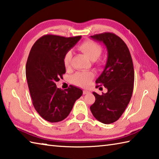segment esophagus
<instances>
[{
	"label": "esophagus",
	"mask_w": 159,
	"mask_h": 159,
	"mask_svg": "<svg viewBox=\"0 0 159 159\" xmlns=\"http://www.w3.org/2000/svg\"><path fill=\"white\" fill-rule=\"evenodd\" d=\"M83 94H88V93H89V91H88V90H83Z\"/></svg>",
	"instance_id": "1"
}]
</instances>
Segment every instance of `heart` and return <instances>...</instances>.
Here are the masks:
<instances>
[{
	"instance_id": "1",
	"label": "heart",
	"mask_w": 159,
	"mask_h": 159,
	"mask_svg": "<svg viewBox=\"0 0 159 159\" xmlns=\"http://www.w3.org/2000/svg\"><path fill=\"white\" fill-rule=\"evenodd\" d=\"M78 49L84 53L88 58L92 61H95L99 58L102 53V48L99 44H98L92 40H86L80 44L77 47ZM72 58L71 51H69L66 52L63 57V64L66 68L70 67ZM100 64V62H98ZM94 78V74L91 71H79L74 74L71 77V81L74 84L85 88L87 87L92 81Z\"/></svg>"
}]
</instances>
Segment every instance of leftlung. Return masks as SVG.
I'll return each instance as SVG.
<instances>
[{
  "instance_id": "8db88e82",
  "label": "left lung",
  "mask_w": 159,
  "mask_h": 159,
  "mask_svg": "<svg viewBox=\"0 0 159 159\" xmlns=\"http://www.w3.org/2000/svg\"><path fill=\"white\" fill-rule=\"evenodd\" d=\"M102 42L108 50L104 70L96 80V88L104 86L102 95L93 92L95 102L90 106L93 116L103 124L116 122L127 107L134 89V69L131 53L125 42L112 33L90 36Z\"/></svg>"
}]
</instances>
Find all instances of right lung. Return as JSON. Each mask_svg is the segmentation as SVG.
<instances>
[{"mask_svg":"<svg viewBox=\"0 0 159 159\" xmlns=\"http://www.w3.org/2000/svg\"><path fill=\"white\" fill-rule=\"evenodd\" d=\"M80 38L45 34L30 49L25 66L28 88L36 111L48 122L65 120L83 94L82 89L75 86L62 90L56 84L66 72L63 57Z\"/></svg>","mask_w":159,"mask_h":159,"instance_id":"1","label":"right lung"}]
</instances>
